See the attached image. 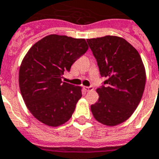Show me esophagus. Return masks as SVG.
Here are the masks:
<instances>
[{"instance_id": "1", "label": "esophagus", "mask_w": 159, "mask_h": 159, "mask_svg": "<svg viewBox=\"0 0 159 159\" xmlns=\"http://www.w3.org/2000/svg\"><path fill=\"white\" fill-rule=\"evenodd\" d=\"M84 90H86V92H90V91H92V90H94V88H93V86H84Z\"/></svg>"}]
</instances>
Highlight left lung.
Returning a JSON list of instances; mask_svg holds the SVG:
<instances>
[{
    "instance_id": "8db88e82",
    "label": "left lung",
    "mask_w": 159,
    "mask_h": 159,
    "mask_svg": "<svg viewBox=\"0 0 159 159\" xmlns=\"http://www.w3.org/2000/svg\"><path fill=\"white\" fill-rule=\"evenodd\" d=\"M100 75L106 78L91 105L97 121L116 126L127 120L139 104L145 86V69L140 54L125 39L107 35L86 39Z\"/></svg>"
}]
</instances>
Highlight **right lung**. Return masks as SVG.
I'll use <instances>...</instances> for the list:
<instances>
[{"mask_svg": "<svg viewBox=\"0 0 159 159\" xmlns=\"http://www.w3.org/2000/svg\"><path fill=\"white\" fill-rule=\"evenodd\" d=\"M88 50L84 39L50 34L35 43L19 69L24 102L43 124L57 127L67 122L82 97V87L64 82V72Z\"/></svg>", "mask_w": 159, "mask_h": 159, "instance_id": "right-lung-1", "label": "right lung"}]
</instances>
